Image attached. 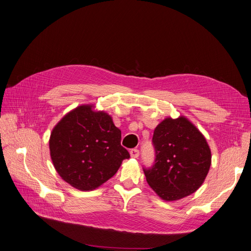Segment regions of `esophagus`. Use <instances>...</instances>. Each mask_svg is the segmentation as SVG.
I'll list each match as a JSON object with an SVG mask.
<instances>
[{"label": "esophagus", "instance_id": "34e87169", "mask_svg": "<svg viewBox=\"0 0 251 251\" xmlns=\"http://www.w3.org/2000/svg\"><path fill=\"white\" fill-rule=\"evenodd\" d=\"M129 154H130V157L132 158H138L140 156V151L138 149H131L129 151Z\"/></svg>", "mask_w": 251, "mask_h": 251}]
</instances>
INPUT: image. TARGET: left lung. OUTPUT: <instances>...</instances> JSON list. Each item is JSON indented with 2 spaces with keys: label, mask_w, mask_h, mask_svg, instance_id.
<instances>
[{
  "label": "left lung",
  "mask_w": 251,
  "mask_h": 251,
  "mask_svg": "<svg viewBox=\"0 0 251 251\" xmlns=\"http://www.w3.org/2000/svg\"><path fill=\"white\" fill-rule=\"evenodd\" d=\"M154 164L144 173L164 201L187 197L202 184L211 166V150L201 132L184 116L167 117L154 130Z\"/></svg>",
  "instance_id": "8db88e82"
}]
</instances>
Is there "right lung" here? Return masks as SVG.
Returning a JSON list of instances; mask_svg holds the SVG:
<instances>
[{
	"label": "right lung",
	"mask_w": 251,
	"mask_h": 251,
	"mask_svg": "<svg viewBox=\"0 0 251 251\" xmlns=\"http://www.w3.org/2000/svg\"><path fill=\"white\" fill-rule=\"evenodd\" d=\"M122 132L107 113L82 105L65 115L51 131L50 157L61 177L80 190L107 181L129 158Z\"/></svg>",
	"instance_id": "right-lung-1"
}]
</instances>
